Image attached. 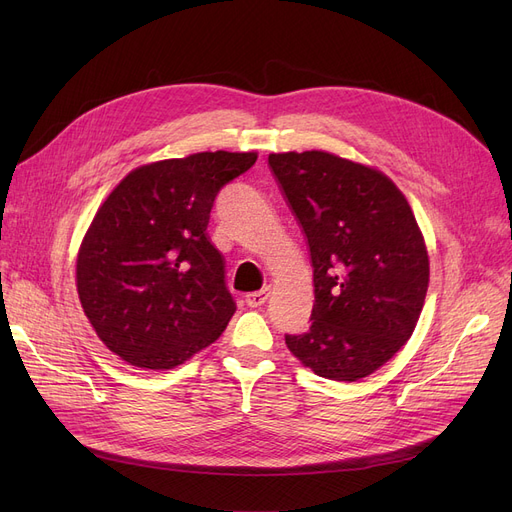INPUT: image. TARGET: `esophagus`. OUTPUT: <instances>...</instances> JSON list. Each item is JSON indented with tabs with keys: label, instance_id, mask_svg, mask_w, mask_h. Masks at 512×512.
I'll list each match as a JSON object with an SVG mask.
<instances>
[{
	"label": "esophagus",
	"instance_id": "34e87169",
	"mask_svg": "<svg viewBox=\"0 0 512 512\" xmlns=\"http://www.w3.org/2000/svg\"><path fill=\"white\" fill-rule=\"evenodd\" d=\"M270 288H263V290H259V292H249L247 297H245V303L249 305V307H253V309H257V307H261V305H265L267 303V299H270Z\"/></svg>",
	"mask_w": 512,
	"mask_h": 512
}]
</instances>
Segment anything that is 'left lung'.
<instances>
[{"mask_svg": "<svg viewBox=\"0 0 512 512\" xmlns=\"http://www.w3.org/2000/svg\"><path fill=\"white\" fill-rule=\"evenodd\" d=\"M267 161L313 265V324L286 346L319 378H367L405 346L425 303L429 259L411 205L380 170L326 151Z\"/></svg>", "mask_w": 512, "mask_h": 512, "instance_id": "8db88e82", "label": "left lung"}]
</instances>
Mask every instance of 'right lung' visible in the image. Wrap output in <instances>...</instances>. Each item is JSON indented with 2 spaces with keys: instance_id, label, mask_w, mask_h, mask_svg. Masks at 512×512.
Segmentation results:
<instances>
[{
  "instance_id": "1",
  "label": "right lung",
  "mask_w": 512,
  "mask_h": 512,
  "mask_svg": "<svg viewBox=\"0 0 512 512\" xmlns=\"http://www.w3.org/2000/svg\"><path fill=\"white\" fill-rule=\"evenodd\" d=\"M255 161L230 151L153 161L95 213L76 259L78 299L126 363L172 369L226 330L236 305L205 230L215 197Z\"/></svg>"
}]
</instances>
